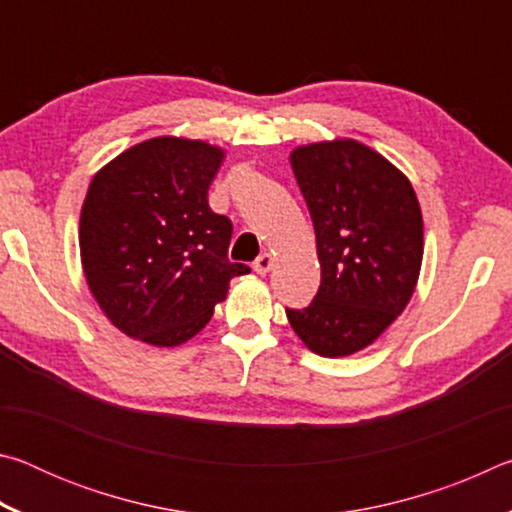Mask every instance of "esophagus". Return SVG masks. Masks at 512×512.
Here are the masks:
<instances>
[{
  "label": "esophagus",
  "mask_w": 512,
  "mask_h": 512,
  "mask_svg": "<svg viewBox=\"0 0 512 512\" xmlns=\"http://www.w3.org/2000/svg\"><path fill=\"white\" fill-rule=\"evenodd\" d=\"M253 268H255L257 275H266L273 268V255L271 253H262V255L255 259Z\"/></svg>",
  "instance_id": "esophagus-1"
}]
</instances>
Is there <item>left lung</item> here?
Returning a JSON list of instances; mask_svg holds the SVG:
<instances>
[{
	"label": "left lung",
	"instance_id": "left-lung-1",
	"mask_svg": "<svg viewBox=\"0 0 512 512\" xmlns=\"http://www.w3.org/2000/svg\"><path fill=\"white\" fill-rule=\"evenodd\" d=\"M289 162L314 221L320 289L287 318L311 352L350 357L413 296L424 253L418 196L391 160L352 137L296 146Z\"/></svg>",
	"mask_w": 512,
	"mask_h": 512
}]
</instances>
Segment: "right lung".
<instances>
[{
    "label": "right lung",
    "instance_id": "obj_1",
    "mask_svg": "<svg viewBox=\"0 0 512 512\" xmlns=\"http://www.w3.org/2000/svg\"><path fill=\"white\" fill-rule=\"evenodd\" d=\"M221 146L160 135L94 173L79 223L81 266L94 300L121 334L176 348L210 323L230 280L232 223L214 214L207 189Z\"/></svg>",
    "mask_w": 512,
    "mask_h": 512
}]
</instances>
